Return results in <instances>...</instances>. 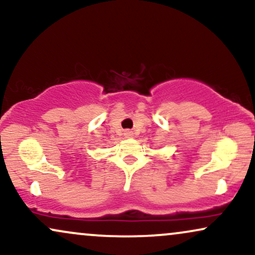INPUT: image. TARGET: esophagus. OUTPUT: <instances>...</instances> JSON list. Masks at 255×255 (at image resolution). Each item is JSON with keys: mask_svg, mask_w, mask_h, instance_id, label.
Returning a JSON list of instances; mask_svg holds the SVG:
<instances>
[{"mask_svg": "<svg viewBox=\"0 0 255 255\" xmlns=\"http://www.w3.org/2000/svg\"><path fill=\"white\" fill-rule=\"evenodd\" d=\"M125 136L126 137H133V131H130V130H127L125 133Z\"/></svg>", "mask_w": 255, "mask_h": 255, "instance_id": "34e87169", "label": "esophagus"}]
</instances>
